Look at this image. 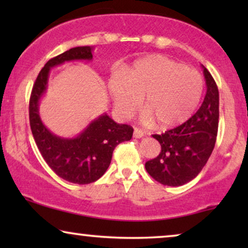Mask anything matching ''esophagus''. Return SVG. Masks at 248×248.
Instances as JSON below:
<instances>
[{
  "label": "esophagus",
  "mask_w": 248,
  "mask_h": 248,
  "mask_svg": "<svg viewBox=\"0 0 248 248\" xmlns=\"http://www.w3.org/2000/svg\"><path fill=\"white\" fill-rule=\"evenodd\" d=\"M144 132L142 131V130H140V128H138V127H135L134 128V133H133V137L135 138V139H141V138H143L144 137Z\"/></svg>",
  "instance_id": "obj_1"
}]
</instances>
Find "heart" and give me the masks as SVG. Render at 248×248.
Instances as JSON below:
<instances>
[{
	"mask_svg": "<svg viewBox=\"0 0 248 248\" xmlns=\"http://www.w3.org/2000/svg\"><path fill=\"white\" fill-rule=\"evenodd\" d=\"M108 84L122 116L133 115L144 96L145 121H155L160 128L187 121L201 100L204 86L198 71L158 54L137 61L124 76L110 78Z\"/></svg>",
	"mask_w": 248,
	"mask_h": 248,
	"instance_id": "1",
	"label": "heart"
}]
</instances>
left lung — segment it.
<instances>
[{"mask_svg": "<svg viewBox=\"0 0 248 248\" xmlns=\"http://www.w3.org/2000/svg\"><path fill=\"white\" fill-rule=\"evenodd\" d=\"M206 93L199 110L179 126L154 134L161 145L157 157L145 162L152 178L167 186H181L200 174L211 155L219 123V90L203 66Z\"/></svg>", "mask_w": 248, "mask_h": 248, "instance_id": "1", "label": "left lung"}]
</instances>
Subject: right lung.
Segmentation results:
<instances>
[{"instance_id":"add662e5","label":"right lung","mask_w":248,"mask_h":248,"mask_svg":"<svg viewBox=\"0 0 248 248\" xmlns=\"http://www.w3.org/2000/svg\"><path fill=\"white\" fill-rule=\"evenodd\" d=\"M90 46L74 47L53 59L40 70L33 83L29 100V122L33 139L44 160L61 178L74 184L96 182L109 167L114 149L124 141H130L133 127L117 124L107 114L91 122L77 138L56 137L43 124L38 105L46 91L50 67L67 61L93 60Z\"/></svg>"}]
</instances>
